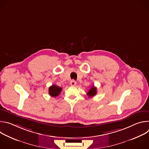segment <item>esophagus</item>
Here are the masks:
<instances>
[{
  "instance_id": "obj_1",
  "label": "esophagus",
  "mask_w": 149,
  "mask_h": 149,
  "mask_svg": "<svg viewBox=\"0 0 149 149\" xmlns=\"http://www.w3.org/2000/svg\"><path fill=\"white\" fill-rule=\"evenodd\" d=\"M70 84H71V86H75V85L77 84V82H76V81H75V80H72L71 81V82H70Z\"/></svg>"
}]
</instances>
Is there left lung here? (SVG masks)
Returning a JSON list of instances; mask_svg holds the SVG:
<instances>
[{
  "mask_svg": "<svg viewBox=\"0 0 149 149\" xmlns=\"http://www.w3.org/2000/svg\"><path fill=\"white\" fill-rule=\"evenodd\" d=\"M97 91V88L95 87L94 86H93L90 89V90L88 91V92L87 93V95L89 97H93L96 95Z\"/></svg>",
  "mask_w": 149,
  "mask_h": 149,
  "instance_id": "obj_1",
  "label": "left lung"
}]
</instances>
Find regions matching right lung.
<instances>
[{
    "label": "right lung",
    "instance_id": "obj_1",
    "mask_svg": "<svg viewBox=\"0 0 149 149\" xmlns=\"http://www.w3.org/2000/svg\"><path fill=\"white\" fill-rule=\"evenodd\" d=\"M62 91V88L59 87L56 85L53 84L52 86L49 87V94L52 97H55L59 95Z\"/></svg>",
    "mask_w": 149,
    "mask_h": 149
}]
</instances>
